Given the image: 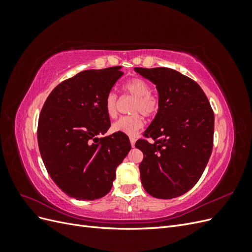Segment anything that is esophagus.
Listing matches in <instances>:
<instances>
[{"instance_id": "1", "label": "esophagus", "mask_w": 252, "mask_h": 252, "mask_svg": "<svg viewBox=\"0 0 252 252\" xmlns=\"http://www.w3.org/2000/svg\"><path fill=\"white\" fill-rule=\"evenodd\" d=\"M135 138H133V136H131V138H130V143H131V146L132 147H134V144H135Z\"/></svg>"}]
</instances>
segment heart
<instances>
[{
	"label": "heart",
	"instance_id": "obj_1",
	"mask_svg": "<svg viewBox=\"0 0 252 252\" xmlns=\"http://www.w3.org/2000/svg\"><path fill=\"white\" fill-rule=\"evenodd\" d=\"M124 89L128 95L134 97L131 111L135 114L129 117H122L117 120L111 126L113 132H121L127 135H133L144 125V117H154L159 107L158 96L150 91L149 84L140 78H133L128 81ZM105 110L109 118H116L118 113V95L109 93L105 98Z\"/></svg>",
	"mask_w": 252,
	"mask_h": 252
}]
</instances>
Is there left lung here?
Here are the masks:
<instances>
[{
  "label": "left lung",
  "mask_w": 252,
  "mask_h": 252,
  "mask_svg": "<svg viewBox=\"0 0 252 252\" xmlns=\"http://www.w3.org/2000/svg\"><path fill=\"white\" fill-rule=\"evenodd\" d=\"M134 70L156 85L159 107L135 147L144 189L158 199L186 193L200 180L213 146L215 114L199 84L166 67Z\"/></svg>",
  "instance_id": "1"
}]
</instances>
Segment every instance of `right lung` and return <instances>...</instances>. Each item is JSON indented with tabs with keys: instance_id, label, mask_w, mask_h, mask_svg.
<instances>
[{
	"instance_id": "1",
	"label": "right lung",
	"mask_w": 252,
	"mask_h": 252,
	"mask_svg": "<svg viewBox=\"0 0 252 252\" xmlns=\"http://www.w3.org/2000/svg\"><path fill=\"white\" fill-rule=\"evenodd\" d=\"M121 66L84 70L53 89L37 124L41 157L52 181L67 195L93 201L107 194L117 167L131 149L110 127L105 98L123 75Z\"/></svg>"
}]
</instances>
